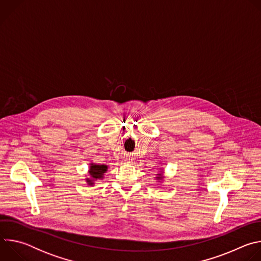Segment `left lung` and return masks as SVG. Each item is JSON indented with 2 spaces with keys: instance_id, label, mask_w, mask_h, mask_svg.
<instances>
[{
  "instance_id": "8db88e82",
  "label": "left lung",
  "mask_w": 261,
  "mask_h": 261,
  "mask_svg": "<svg viewBox=\"0 0 261 261\" xmlns=\"http://www.w3.org/2000/svg\"><path fill=\"white\" fill-rule=\"evenodd\" d=\"M156 178H157V179H160V178H162V176H160V174H158V176H157Z\"/></svg>"
}]
</instances>
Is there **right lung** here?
I'll use <instances>...</instances> for the list:
<instances>
[{"mask_svg":"<svg viewBox=\"0 0 261 261\" xmlns=\"http://www.w3.org/2000/svg\"><path fill=\"white\" fill-rule=\"evenodd\" d=\"M106 170H107L106 165H99V164L92 163L90 166V171H89L91 178L87 179L89 185H94V181L96 179H102L103 174L106 172Z\"/></svg>","mask_w":261,"mask_h":261,"instance_id":"1","label":"right lung"}]
</instances>
